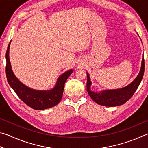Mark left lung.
<instances>
[{
    "label": "left lung",
    "mask_w": 148,
    "mask_h": 148,
    "mask_svg": "<svg viewBox=\"0 0 148 148\" xmlns=\"http://www.w3.org/2000/svg\"><path fill=\"white\" fill-rule=\"evenodd\" d=\"M144 68L145 64L143 56L139 74L131 84L123 88L102 90V91L99 92L92 91L91 90L92 82L89 73L87 72V90L88 94L90 97L93 100V101L102 106L113 107L123 104L131 98L138 87L144 76Z\"/></svg>",
    "instance_id": "1"
}]
</instances>
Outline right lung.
<instances>
[{
  "instance_id": "add662e5",
  "label": "right lung",
  "mask_w": 148,
  "mask_h": 148,
  "mask_svg": "<svg viewBox=\"0 0 148 148\" xmlns=\"http://www.w3.org/2000/svg\"><path fill=\"white\" fill-rule=\"evenodd\" d=\"M10 43L11 41L8 44L6 53V74L10 86L22 101L34 110H45L58 104L62 99L65 82L73 72V70H69L62 74L57 79L56 86L51 89L36 90L30 88L20 82L12 71L9 57Z\"/></svg>"
}]
</instances>
